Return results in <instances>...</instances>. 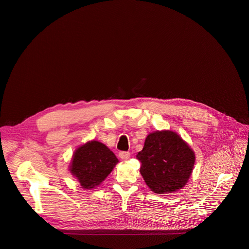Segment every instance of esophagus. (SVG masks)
<instances>
[{
	"label": "esophagus",
	"mask_w": 249,
	"mask_h": 249,
	"mask_svg": "<svg viewBox=\"0 0 249 249\" xmlns=\"http://www.w3.org/2000/svg\"><path fill=\"white\" fill-rule=\"evenodd\" d=\"M119 158H120L121 160H127L130 158V153H128V152H120V153H119Z\"/></svg>",
	"instance_id": "1"
}]
</instances>
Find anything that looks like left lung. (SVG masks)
Here are the masks:
<instances>
[{
  "label": "left lung",
  "instance_id": "1",
  "mask_svg": "<svg viewBox=\"0 0 249 249\" xmlns=\"http://www.w3.org/2000/svg\"><path fill=\"white\" fill-rule=\"evenodd\" d=\"M140 173L148 187L157 194L173 193L188 182L195 164V153L176 132L150 133L143 150L136 156Z\"/></svg>",
  "mask_w": 249,
  "mask_h": 249
}]
</instances>
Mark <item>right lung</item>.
<instances>
[{"label": "right lung", "instance_id": "right-lung-1", "mask_svg": "<svg viewBox=\"0 0 249 249\" xmlns=\"http://www.w3.org/2000/svg\"><path fill=\"white\" fill-rule=\"evenodd\" d=\"M118 159L104 144L92 140L79 146L73 154L70 172L84 189H92L105 180Z\"/></svg>", "mask_w": 249, "mask_h": 249}]
</instances>
